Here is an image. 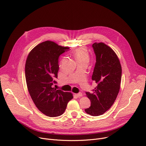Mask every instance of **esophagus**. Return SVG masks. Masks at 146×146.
<instances>
[{"label": "esophagus", "mask_w": 146, "mask_h": 146, "mask_svg": "<svg viewBox=\"0 0 146 146\" xmlns=\"http://www.w3.org/2000/svg\"><path fill=\"white\" fill-rule=\"evenodd\" d=\"M75 95L77 96V97H81V96H82V94L81 93V92H79L78 94H75Z\"/></svg>", "instance_id": "obj_1"}]
</instances>
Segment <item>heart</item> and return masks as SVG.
Wrapping results in <instances>:
<instances>
[{
  "mask_svg": "<svg viewBox=\"0 0 146 146\" xmlns=\"http://www.w3.org/2000/svg\"><path fill=\"white\" fill-rule=\"evenodd\" d=\"M75 57L77 62L82 61H89V54L86 49L84 47L77 48L74 52Z\"/></svg>",
  "mask_w": 146,
  "mask_h": 146,
  "instance_id": "1",
  "label": "heart"
}]
</instances>
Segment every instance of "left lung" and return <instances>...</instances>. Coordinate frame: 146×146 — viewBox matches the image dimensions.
Returning a JSON list of instances; mask_svg holds the SVG:
<instances>
[{"instance_id": "left-lung-1", "label": "left lung", "mask_w": 146, "mask_h": 146, "mask_svg": "<svg viewBox=\"0 0 146 146\" xmlns=\"http://www.w3.org/2000/svg\"><path fill=\"white\" fill-rule=\"evenodd\" d=\"M92 47L96 63L92 80L97 86L92 93L86 92L91 106L85 109L93 116L103 115L115 102L119 94L121 78V66L115 51L103 42H95Z\"/></svg>"}]
</instances>
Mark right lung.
<instances>
[{"mask_svg":"<svg viewBox=\"0 0 146 146\" xmlns=\"http://www.w3.org/2000/svg\"><path fill=\"white\" fill-rule=\"evenodd\" d=\"M69 47H62L51 41L42 42L29 53L25 65L28 91L38 109L49 117H57L65 110L73 98L70 92L53 88L59 70L58 58Z\"/></svg>","mask_w":146,"mask_h":146,"instance_id":"add662e5","label":"right lung"}]
</instances>
